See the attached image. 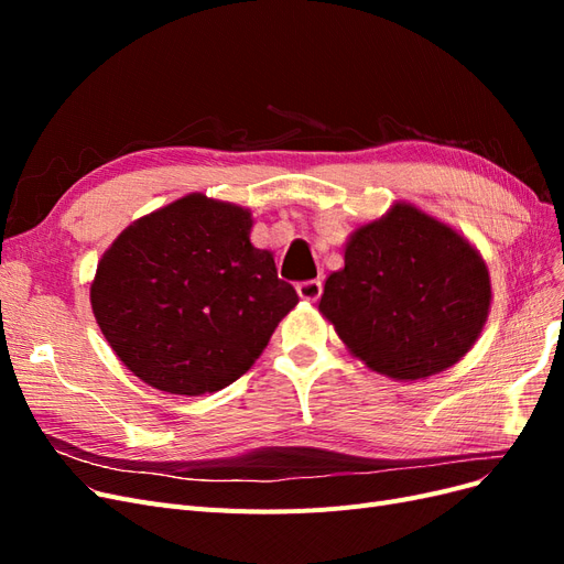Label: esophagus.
I'll list each match as a JSON object with an SVG mask.
<instances>
[{
  "label": "esophagus",
  "mask_w": 564,
  "mask_h": 564,
  "mask_svg": "<svg viewBox=\"0 0 564 564\" xmlns=\"http://www.w3.org/2000/svg\"><path fill=\"white\" fill-rule=\"evenodd\" d=\"M296 289H299V296L303 301H317L319 294H322V282L319 280H305Z\"/></svg>",
  "instance_id": "1"
}]
</instances>
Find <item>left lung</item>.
I'll return each mask as SVG.
<instances>
[{
    "instance_id": "obj_1",
    "label": "left lung",
    "mask_w": 564,
    "mask_h": 564,
    "mask_svg": "<svg viewBox=\"0 0 564 564\" xmlns=\"http://www.w3.org/2000/svg\"><path fill=\"white\" fill-rule=\"evenodd\" d=\"M489 301L487 265L464 237L395 204L350 237L346 268L324 282L319 311L371 369L414 381L470 350Z\"/></svg>"
}]
</instances>
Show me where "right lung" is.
<instances>
[{"label":"right lung","instance_id":"obj_1","mask_svg":"<svg viewBox=\"0 0 564 564\" xmlns=\"http://www.w3.org/2000/svg\"><path fill=\"white\" fill-rule=\"evenodd\" d=\"M249 212L187 195L135 220L98 263L91 308L135 377L174 395L230 386L299 303Z\"/></svg>","mask_w":564,"mask_h":564}]
</instances>
